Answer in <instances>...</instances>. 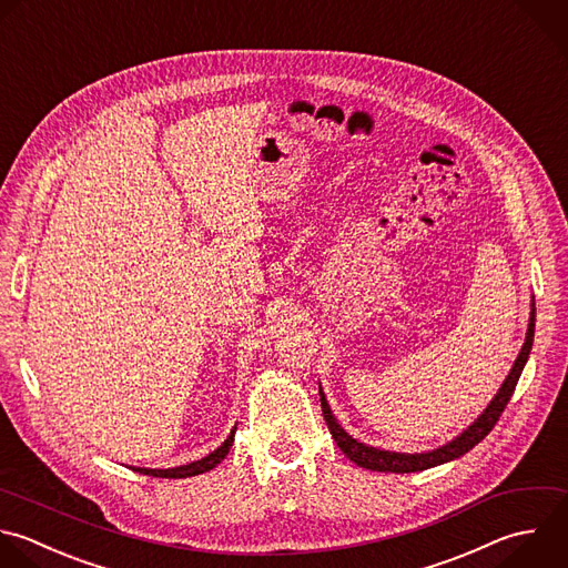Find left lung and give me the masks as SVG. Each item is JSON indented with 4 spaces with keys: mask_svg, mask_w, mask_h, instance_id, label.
Wrapping results in <instances>:
<instances>
[{
    "mask_svg": "<svg viewBox=\"0 0 568 568\" xmlns=\"http://www.w3.org/2000/svg\"><path fill=\"white\" fill-rule=\"evenodd\" d=\"M532 333H535V304L530 308V322H528V333H526V342L506 377V382L501 384L499 393L493 397V402L486 406V410L459 435L455 437L453 442H448L446 446L442 448H435L430 453H417V455H406V453H388V450H379V448H373V446H366L357 439H353L339 424L337 419L333 417L328 404H326V397L320 388V402H322V413H324V419L328 424V430L333 435V439L337 442L339 450L355 462L357 466L362 468H368V470H379V473H415V470H424V468H433L437 464H444V462H450L464 453H468L475 444H479L490 430L493 426L497 424L499 415L504 413L515 386H517V379L521 375V368L528 359V353H530V346H532Z\"/></svg>",
    "mask_w": 568,
    "mask_h": 568,
    "instance_id": "8db88e82",
    "label": "left lung"
}]
</instances>
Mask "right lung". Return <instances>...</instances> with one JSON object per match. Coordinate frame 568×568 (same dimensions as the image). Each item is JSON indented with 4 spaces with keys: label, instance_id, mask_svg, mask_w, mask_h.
<instances>
[{
    "label": "right lung",
    "instance_id": "add662e5",
    "mask_svg": "<svg viewBox=\"0 0 568 568\" xmlns=\"http://www.w3.org/2000/svg\"><path fill=\"white\" fill-rule=\"evenodd\" d=\"M233 437H235V428L231 430V435L226 437V442L213 450L211 455L197 459V462H191L186 466H175V468H133L138 473H144V475H151V477H169V479H180V477H193V475H200V473H206L211 468H215L229 453V448L233 446Z\"/></svg>",
    "mask_w": 568,
    "mask_h": 568
}]
</instances>
